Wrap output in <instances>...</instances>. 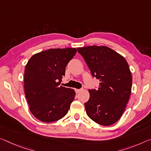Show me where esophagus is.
Here are the masks:
<instances>
[{"label": "esophagus", "mask_w": 151, "mask_h": 151, "mask_svg": "<svg viewBox=\"0 0 151 151\" xmlns=\"http://www.w3.org/2000/svg\"><path fill=\"white\" fill-rule=\"evenodd\" d=\"M75 92L76 93H79L81 91V89H77V88H75Z\"/></svg>", "instance_id": "esophagus-1"}]
</instances>
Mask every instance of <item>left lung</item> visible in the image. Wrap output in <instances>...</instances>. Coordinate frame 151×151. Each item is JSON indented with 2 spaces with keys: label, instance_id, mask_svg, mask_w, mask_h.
I'll use <instances>...</instances> for the list:
<instances>
[{
  "label": "left lung",
  "instance_id": "1",
  "mask_svg": "<svg viewBox=\"0 0 151 151\" xmlns=\"http://www.w3.org/2000/svg\"><path fill=\"white\" fill-rule=\"evenodd\" d=\"M93 77L99 80L97 90L89 89L85 103L87 116L98 124L110 126L122 116L130 96L132 78L122 56L107 46L78 47Z\"/></svg>",
  "mask_w": 151,
  "mask_h": 151
}]
</instances>
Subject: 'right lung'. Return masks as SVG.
<instances>
[{
	"label": "right lung",
	"instance_id": "right-lung-1",
	"mask_svg": "<svg viewBox=\"0 0 151 151\" xmlns=\"http://www.w3.org/2000/svg\"><path fill=\"white\" fill-rule=\"evenodd\" d=\"M76 48L49 49L33 55L25 66L24 89L32 114L44 122H53L68 113L75 97L73 88L60 86Z\"/></svg>",
	"mask_w": 151,
	"mask_h": 151
}]
</instances>
